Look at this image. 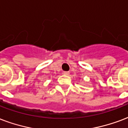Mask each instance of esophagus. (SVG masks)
I'll use <instances>...</instances> for the list:
<instances>
[{
  "mask_svg": "<svg viewBox=\"0 0 128 128\" xmlns=\"http://www.w3.org/2000/svg\"><path fill=\"white\" fill-rule=\"evenodd\" d=\"M64 74L69 75L70 74V72H64Z\"/></svg>",
  "mask_w": 128,
  "mask_h": 128,
  "instance_id": "1",
  "label": "esophagus"
}]
</instances>
